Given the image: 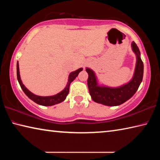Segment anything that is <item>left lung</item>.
Here are the masks:
<instances>
[{
    "instance_id": "1",
    "label": "left lung",
    "mask_w": 160,
    "mask_h": 160,
    "mask_svg": "<svg viewBox=\"0 0 160 160\" xmlns=\"http://www.w3.org/2000/svg\"><path fill=\"white\" fill-rule=\"evenodd\" d=\"M132 48L137 57L134 76L128 84L120 88H112L98 86L94 72L90 68H86L88 73V89L93 101L107 106H118L131 98L136 92L142 80L143 63L140 56L139 48L134 42L132 43Z\"/></svg>"
}]
</instances>
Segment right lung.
<instances>
[{
  "label": "right lung",
  "mask_w": 160,
  "mask_h": 160,
  "mask_svg": "<svg viewBox=\"0 0 160 160\" xmlns=\"http://www.w3.org/2000/svg\"><path fill=\"white\" fill-rule=\"evenodd\" d=\"M82 68H80L77 70H75L74 72H72L70 74L68 82L66 88H65L63 91L61 92H59L58 94L53 96L40 97V96L35 95V94H34L33 93H32L31 92H29L28 89L25 88V85H23L20 76V71H19L18 62L17 63V78H18V82L20 83L21 88L22 89L24 92H25V94L29 97V99H32V101H34L35 103H37V104L39 105H42V106H52V105L58 104V103H60L61 102L64 101V100L66 99L67 95L69 93V88H70V83L75 80V78L78 76V74H79V72L80 71H82Z\"/></svg>",
  "instance_id": "add662e5"
}]
</instances>
